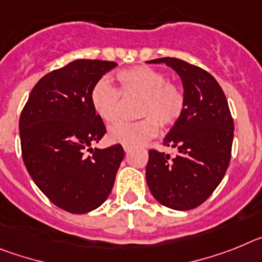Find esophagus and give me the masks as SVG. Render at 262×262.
Listing matches in <instances>:
<instances>
[{
	"label": "esophagus",
	"instance_id": "1",
	"mask_svg": "<svg viewBox=\"0 0 262 262\" xmlns=\"http://www.w3.org/2000/svg\"><path fill=\"white\" fill-rule=\"evenodd\" d=\"M124 150H125V153H129V151H130V147L124 146Z\"/></svg>",
	"mask_w": 262,
	"mask_h": 262
}]
</instances>
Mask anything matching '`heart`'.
<instances>
[{
  "instance_id": "heart-1",
  "label": "heart",
  "mask_w": 262,
  "mask_h": 262,
  "mask_svg": "<svg viewBox=\"0 0 262 262\" xmlns=\"http://www.w3.org/2000/svg\"><path fill=\"white\" fill-rule=\"evenodd\" d=\"M118 90L101 77L93 84L90 93L91 105L104 122H115L120 115V95L122 97H141L137 115L140 121L117 122L108 130L112 144L136 147L154 138L159 125L169 129L179 121L186 108L183 88L167 80L165 72L147 66H136L118 71Z\"/></svg>"
}]
</instances>
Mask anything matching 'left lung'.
Instances as JSON below:
<instances>
[{
	"mask_svg": "<svg viewBox=\"0 0 262 262\" xmlns=\"http://www.w3.org/2000/svg\"><path fill=\"white\" fill-rule=\"evenodd\" d=\"M181 76L186 95L185 112L170 129L163 145L177 154L149 150L146 182L163 206L178 211L196 208L211 196L231 161L233 118L215 77L203 68L177 58H159Z\"/></svg>",
	"mask_w": 262,
	"mask_h": 262,
	"instance_id": "1",
	"label": "left lung"
}]
</instances>
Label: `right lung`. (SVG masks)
Wrapping results in <instances>:
<instances>
[{"label": "right lung", "instance_id": "obj_1", "mask_svg": "<svg viewBox=\"0 0 262 262\" xmlns=\"http://www.w3.org/2000/svg\"><path fill=\"white\" fill-rule=\"evenodd\" d=\"M116 66L77 59L54 70L35 84L21 112L19 137L27 171L43 194L67 212L87 213L101 206L124 159L121 145L91 147L106 133L91 105V90Z\"/></svg>", "mask_w": 262, "mask_h": 262}]
</instances>
